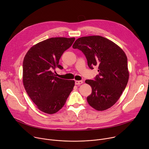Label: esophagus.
Segmentation results:
<instances>
[{"mask_svg": "<svg viewBox=\"0 0 149 149\" xmlns=\"http://www.w3.org/2000/svg\"><path fill=\"white\" fill-rule=\"evenodd\" d=\"M83 84V81H75V84L77 85H80Z\"/></svg>", "mask_w": 149, "mask_h": 149, "instance_id": "obj_1", "label": "esophagus"}]
</instances>
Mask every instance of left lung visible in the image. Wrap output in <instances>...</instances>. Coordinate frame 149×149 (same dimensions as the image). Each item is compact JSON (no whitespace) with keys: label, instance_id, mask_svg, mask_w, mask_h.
Listing matches in <instances>:
<instances>
[{"label":"left lung","instance_id":"left-lung-1","mask_svg":"<svg viewBox=\"0 0 149 149\" xmlns=\"http://www.w3.org/2000/svg\"><path fill=\"white\" fill-rule=\"evenodd\" d=\"M73 48L82 51L91 69L98 66L99 74L94 81H85L92 88L87 97L88 104L98 111L110 108L119 99L128 82L127 55L116 43L100 36L80 38Z\"/></svg>","mask_w":149,"mask_h":149}]
</instances>
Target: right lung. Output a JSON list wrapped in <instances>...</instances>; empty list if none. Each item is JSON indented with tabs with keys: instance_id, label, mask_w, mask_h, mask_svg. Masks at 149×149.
<instances>
[{
	"instance_id": "add662e5",
	"label": "right lung",
	"mask_w": 149,
	"mask_h": 149,
	"mask_svg": "<svg viewBox=\"0 0 149 149\" xmlns=\"http://www.w3.org/2000/svg\"><path fill=\"white\" fill-rule=\"evenodd\" d=\"M74 40V38H49L33 45L24 56V88L36 107L45 113L59 111L73 89L74 81L57 77L53 71L56 68L63 69L59 60Z\"/></svg>"
}]
</instances>
